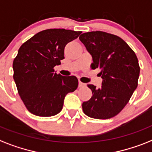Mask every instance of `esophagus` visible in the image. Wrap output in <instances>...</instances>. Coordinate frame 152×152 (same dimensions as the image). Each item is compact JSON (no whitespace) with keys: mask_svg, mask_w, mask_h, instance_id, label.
Returning a JSON list of instances; mask_svg holds the SVG:
<instances>
[{"mask_svg":"<svg viewBox=\"0 0 152 152\" xmlns=\"http://www.w3.org/2000/svg\"><path fill=\"white\" fill-rule=\"evenodd\" d=\"M85 83H82L81 81H79V87H85Z\"/></svg>","mask_w":152,"mask_h":152,"instance_id":"esophagus-1","label":"esophagus"}]
</instances>
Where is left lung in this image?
Listing matches in <instances>:
<instances>
[{
    "label": "left lung",
    "mask_w": 152,
    "mask_h": 152,
    "mask_svg": "<svg viewBox=\"0 0 152 152\" xmlns=\"http://www.w3.org/2000/svg\"><path fill=\"white\" fill-rule=\"evenodd\" d=\"M93 58L91 68H98L102 87H87L92 97L83 103L87 116L108 119L115 116L129 102L138 85L140 66L136 54L118 36L103 31L83 33L79 37Z\"/></svg>",
    "instance_id": "1"
}]
</instances>
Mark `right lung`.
<instances>
[{"instance_id": "add662e5", "label": "right lung", "mask_w": 152, "mask_h": 152, "mask_svg": "<svg viewBox=\"0 0 152 152\" xmlns=\"http://www.w3.org/2000/svg\"><path fill=\"white\" fill-rule=\"evenodd\" d=\"M81 31L50 29L40 31L19 48L13 61L14 78L18 94L32 114L42 117L61 112L65 95L78 87L76 76H63L54 67L65 58V45Z\"/></svg>"}]
</instances>
